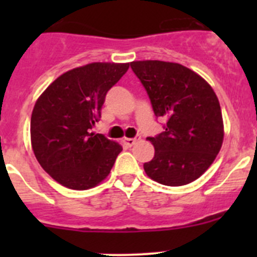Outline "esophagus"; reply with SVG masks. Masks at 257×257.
<instances>
[{
  "mask_svg": "<svg viewBox=\"0 0 257 257\" xmlns=\"http://www.w3.org/2000/svg\"><path fill=\"white\" fill-rule=\"evenodd\" d=\"M136 142H138L136 138H124L123 139V143L127 145V147H133Z\"/></svg>",
  "mask_w": 257,
  "mask_h": 257,
  "instance_id": "34e87169",
  "label": "esophagus"
}]
</instances>
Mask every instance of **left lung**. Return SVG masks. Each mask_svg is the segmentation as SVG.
Instances as JSON below:
<instances>
[{
  "label": "left lung",
  "mask_w": 257,
  "mask_h": 257,
  "mask_svg": "<svg viewBox=\"0 0 257 257\" xmlns=\"http://www.w3.org/2000/svg\"><path fill=\"white\" fill-rule=\"evenodd\" d=\"M151 99L156 117L166 118L165 131L149 138L153 160L144 163L157 183L180 187L198 179L215 161L224 139L221 109L212 87L178 63H130Z\"/></svg>",
  "instance_id": "obj_1"
}]
</instances>
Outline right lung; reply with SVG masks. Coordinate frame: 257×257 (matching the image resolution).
I'll list each match as a JSON object with an SVG mask.
<instances>
[{
  "label": "right lung",
  "mask_w": 257,
  "mask_h": 257,
  "mask_svg": "<svg viewBox=\"0 0 257 257\" xmlns=\"http://www.w3.org/2000/svg\"><path fill=\"white\" fill-rule=\"evenodd\" d=\"M130 64L91 63L68 70L36 101L31 140L42 169L69 189L85 190L103 181L122 151L118 143L92 133L106 92Z\"/></svg>",
  "instance_id": "right-lung-1"
}]
</instances>
